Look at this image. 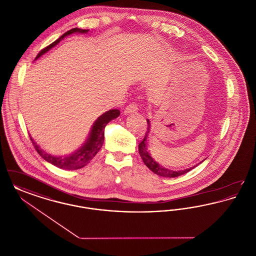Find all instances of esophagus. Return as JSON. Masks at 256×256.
Masks as SVG:
<instances>
[{"label":"esophagus","instance_id":"1","mask_svg":"<svg viewBox=\"0 0 256 256\" xmlns=\"http://www.w3.org/2000/svg\"><path fill=\"white\" fill-rule=\"evenodd\" d=\"M137 111H138L137 106L134 104H132L128 108H126V110L124 111V115H128V114H132V113H136Z\"/></svg>","mask_w":256,"mask_h":256}]
</instances>
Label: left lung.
Wrapping results in <instances>:
<instances>
[{"label": "left lung", "mask_w": 256, "mask_h": 256, "mask_svg": "<svg viewBox=\"0 0 256 256\" xmlns=\"http://www.w3.org/2000/svg\"><path fill=\"white\" fill-rule=\"evenodd\" d=\"M146 122H148V128H146V134H145L142 142L139 144L138 150H139V154H140L141 158L150 170L154 172L156 174L163 176V178H176V176L184 174L188 172L189 170L195 168V166H194V167H191V168H188L185 170H170L169 168H166V167L162 166L161 164H159L158 160L152 156V154H150V150H148L146 138L148 137V134L150 132V122L148 119L146 120Z\"/></svg>", "instance_id": "8db88e82"}]
</instances>
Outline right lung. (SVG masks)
<instances>
[{
	"mask_svg": "<svg viewBox=\"0 0 256 256\" xmlns=\"http://www.w3.org/2000/svg\"><path fill=\"white\" fill-rule=\"evenodd\" d=\"M89 30H82L74 28L68 32H66L64 34H62L58 39H56L54 42H52L48 47L42 50L38 54L34 60H37L39 58H41L43 54L48 52L50 50L56 47L61 40H63L65 37L69 36L73 34H87ZM120 111L118 110H111L102 114L97 120L94 122L88 138L86 142L82 144V146L80 148L76 150L74 152L66 156H54L52 154L47 152L43 148L37 145L32 139V137L30 135V138L32 142V145L36 148L37 152L40 156H42L47 162L52 164L54 166L60 168L63 170H78L82 169L86 166L90 161L94 158V156L98 152L100 148L102 146L104 141V128L111 121L119 117Z\"/></svg>",
	"mask_w": 256,
	"mask_h": 256,
	"instance_id": "1",
	"label": "right lung"
}]
</instances>
